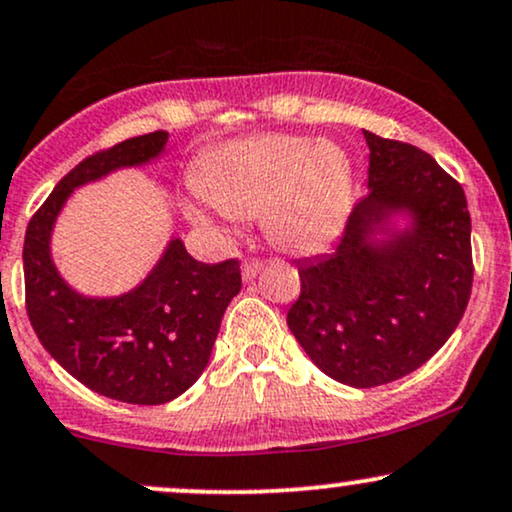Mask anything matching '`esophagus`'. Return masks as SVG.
I'll list each match as a JSON object with an SVG mask.
<instances>
[{
  "instance_id": "obj_1",
  "label": "esophagus",
  "mask_w": 512,
  "mask_h": 512,
  "mask_svg": "<svg viewBox=\"0 0 512 512\" xmlns=\"http://www.w3.org/2000/svg\"><path fill=\"white\" fill-rule=\"evenodd\" d=\"M262 267H264V262H262V260H245V262H243V267H240V274H243V279H245V281H250L252 276H255L257 272H260Z\"/></svg>"
}]
</instances>
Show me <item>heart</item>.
<instances>
[{
  "label": "heart",
  "mask_w": 512,
  "mask_h": 512,
  "mask_svg": "<svg viewBox=\"0 0 512 512\" xmlns=\"http://www.w3.org/2000/svg\"><path fill=\"white\" fill-rule=\"evenodd\" d=\"M197 193L229 221L262 214L281 248L310 255L341 231L350 209L353 171L343 147L305 135L257 133L214 147L195 178ZM188 217L212 226L207 207L188 202Z\"/></svg>",
  "instance_id": "heart-1"
}]
</instances>
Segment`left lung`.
<instances>
[{"label":"left lung","mask_w":512,"mask_h":512,"mask_svg":"<svg viewBox=\"0 0 512 512\" xmlns=\"http://www.w3.org/2000/svg\"><path fill=\"white\" fill-rule=\"evenodd\" d=\"M365 140L369 193L329 255L298 262L286 317L326 377L355 389L422 367L463 319L474 272L463 186L420 147Z\"/></svg>","instance_id":"8db88e82"}]
</instances>
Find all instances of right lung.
Returning <instances> with one entry per match:
<instances>
[{
	"instance_id": "add662e5",
	"label": "right lung",
	"mask_w": 512,
	"mask_h": 512,
	"mask_svg": "<svg viewBox=\"0 0 512 512\" xmlns=\"http://www.w3.org/2000/svg\"><path fill=\"white\" fill-rule=\"evenodd\" d=\"M166 140L169 133L155 131L83 159L33 214L23 243L26 310L42 346L80 384L133 405L169 403L205 372L221 317L240 291L238 260L197 262L171 238L138 286L92 298L59 274L52 231L73 190L155 162Z\"/></svg>"
}]
</instances>
